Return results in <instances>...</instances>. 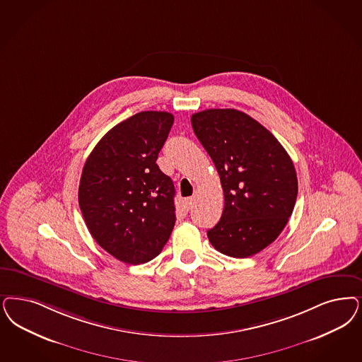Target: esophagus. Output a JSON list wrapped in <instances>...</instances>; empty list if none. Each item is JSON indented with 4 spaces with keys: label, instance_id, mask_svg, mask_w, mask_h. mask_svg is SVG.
I'll list each match as a JSON object with an SVG mask.
<instances>
[{
    "label": "esophagus",
    "instance_id": "1",
    "mask_svg": "<svg viewBox=\"0 0 362 362\" xmlns=\"http://www.w3.org/2000/svg\"><path fill=\"white\" fill-rule=\"evenodd\" d=\"M185 204H186V207H187V210H189L192 206H194V198L191 197V198H187V199H185Z\"/></svg>",
    "mask_w": 362,
    "mask_h": 362
}]
</instances>
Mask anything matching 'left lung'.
Listing matches in <instances>:
<instances>
[{
    "mask_svg": "<svg viewBox=\"0 0 362 362\" xmlns=\"http://www.w3.org/2000/svg\"><path fill=\"white\" fill-rule=\"evenodd\" d=\"M191 124L225 194L221 221L207 231L212 246L234 258L262 251L282 233L297 200L288 153L269 129L237 110L194 113Z\"/></svg>",
    "mask_w": 362,
    "mask_h": 362,
    "instance_id": "8db88e82",
    "label": "left lung"
}]
</instances>
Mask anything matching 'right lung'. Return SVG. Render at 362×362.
I'll list each match as a JSON object with an SVG mask.
<instances>
[{
  "mask_svg": "<svg viewBox=\"0 0 362 362\" xmlns=\"http://www.w3.org/2000/svg\"><path fill=\"white\" fill-rule=\"evenodd\" d=\"M173 124L171 113H136L101 137L84 164L78 206L86 225L122 262L153 259L173 233L174 183L156 164Z\"/></svg>",
  "mask_w": 362,
  "mask_h": 362,
  "instance_id": "right-lung-1",
  "label": "right lung"
}]
</instances>
